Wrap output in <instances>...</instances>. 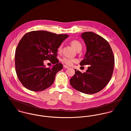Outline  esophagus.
Returning <instances> with one entry per match:
<instances>
[{"mask_svg": "<svg viewBox=\"0 0 131 131\" xmlns=\"http://www.w3.org/2000/svg\"><path fill=\"white\" fill-rule=\"evenodd\" d=\"M63 68H64V69H67V68H69L70 67H69V66H67V65H63Z\"/></svg>", "mask_w": 131, "mask_h": 131, "instance_id": "1", "label": "esophagus"}]
</instances>
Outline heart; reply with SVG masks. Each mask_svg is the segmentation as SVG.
<instances>
[{"mask_svg": "<svg viewBox=\"0 0 131 131\" xmlns=\"http://www.w3.org/2000/svg\"><path fill=\"white\" fill-rule=\"evenodd\" d=\"M71 44L72 46L75 48V49L77 51L80 49H82V44L78 40H73L71 42ZM62 44H60L58 48V51L59 52H61L62 49ZM77 59L75 58H68V57H63L61 59V61L64 63V64H66L67 65H72L73 63L77 62Z\"/></svg>", "mask_w": 131, "mask_h": 131, "instance_id": "1", "label": "heart"}]
</instances>
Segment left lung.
Listing matches in <instances>:
<instances>
[{
    "instance_id": "obj_1",
    "label": "left lung",
    "mask_w": 131,
    "mask_h": 131,
    "mask_svg": "<svg viewBox=\"0 0 131 131\" xmlns=\"http://www.w3.org/2000/svg\"><path fill=\"white\" fill-rule=\"evenodd\" d=\"M81 37L87 46L84 59L81 66L89 65L85 73L75 69V75L70 79L71 85L77 91L87 94L102 90L112 77L114 58L108 42L92 32L83 33Z\"/></svg>"
}]
</instances>
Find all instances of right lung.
I'll list each match as a JSON object with an SVG mask.
<instances>
[{
  "label": "right lung",
  "mask_w": 131,
  "mask_h": 131,
  "mask_svg": "<svg viewBox=\"0 0 131 131\" xmlns=\"http://www.w3.org/2000/svg\"><path fill=\"white\" fill-rule=\"evenodd\" d=\"M69 36L45 31L28 32L20 39L16 50L15 68L21 84L33 91H41L50 87L56 73L62 69L58 63L57 49ZM49 60L55 64L46 68L43 61Z\"/></svg>",
  "instance_id": "add662e5"
}]
</instances>
